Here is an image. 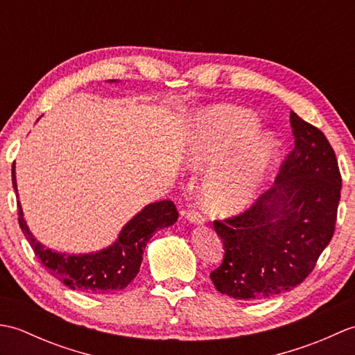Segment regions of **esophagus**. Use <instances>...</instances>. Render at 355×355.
<instances>
[{"instance_id": "1", "label": "esophagus", "mask_w": 355, "mask_h": 355, "mask_svg": "<svg viewBox=\"0 0 355 355\" xmlns=\"http://www.w3.org/2000/svg\"><path fill=\"white\" fill-rule=\"evenodd\" d=\"M187 221L192 223V224H205V216H202L197 210H189V212L186 214Z\"/></svg>"}]
</instances>
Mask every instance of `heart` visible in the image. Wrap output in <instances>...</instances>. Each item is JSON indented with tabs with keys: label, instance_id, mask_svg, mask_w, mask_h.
Masks as SVG:
<instances>
[{
	"label": "heart",
	"instance_id": "b5f03b06",
	"mask_svg": "<svg viewBox=\"0 0 355 355\" xmlns=\"http://www.w3.org/2000/svg\"><path fill=\"white\" fill-rule=\"evenodd\" d=\"M252 112L215 107L195 117L191 134V166L216 162L233 143L232 153L202 184L201 205L215 216H233L250 207L279 154L273 132L258 131Z\"/></svg>",
	"mask_w": 355,
	"mask_h": 355
}]
</instances>
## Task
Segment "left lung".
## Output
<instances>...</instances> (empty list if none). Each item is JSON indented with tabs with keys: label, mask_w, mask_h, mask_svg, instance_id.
<instances>
[{
	"label": "left lung",
	"mask_w": 355,
	"mask_h": 355,
	"mask_svg": "<svg viewBox=\"0 0 355 355\" xmlns=\"http://www.w3.org/2000/svg\"><path fill=\"white\" fill-rule=\"evenodd\" d=\"M294 149L275 184L244 214L215 221L224 259L210 273L215 288L236 300L293 290L311 273L334 235L342 177L318 128L291 111Z\"/></svg>",
	"instance_id": "left-lung-1"
}]
</instances>
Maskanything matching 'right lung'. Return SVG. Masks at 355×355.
Here are the masks:
<instances>
[{
    "label": "right lung",
    "mask_w": 355,
    "mask_h": 355,
    "mask_svg": "<svg viewBox=\"0 0 355 355\" xmlns=\"http://www.w3.org/2000/svg\"><path fill=\"white\" fill-rule=\"evenodd\" d=\"M12 184L18 197L15 163L12 168ZM18 215L22 233L49 273L64 282L70 290L89 294H108L126 288L140 271L143 252L149 239L157 230L175 224L178 218L177 207L172 201L150 202L123 225L117 239L110 247L92 253L67 254L53 252L33 236L24 220L19 200Z\"/></svg>",
    "instance_id": "add662e5"
}]
</instances>
